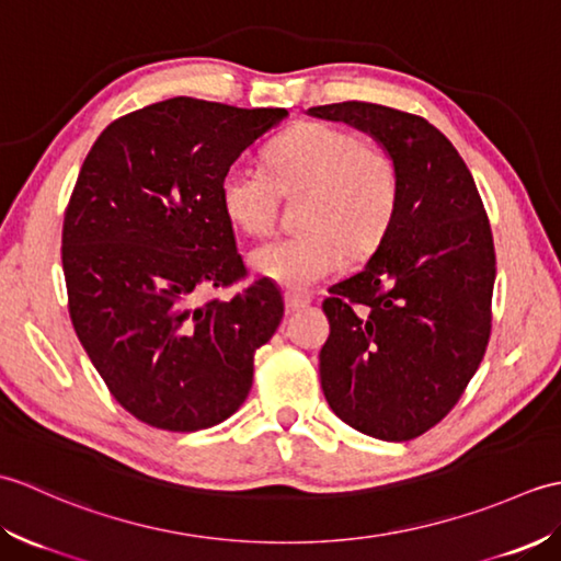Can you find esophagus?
<instances>
[{"label":"esophagus","mask_w":561,"mask_h":561,"mask_svg":"<svg viewBox=\"0 0 561 561\" xmlns=\"http://www.w3.org/2000/svg\"><path fill=\"white\" fill-rule=\"evenodd\" d=\"M311 304V294H301V291H287L284 294V306H287V313H296L301 311Z\"/></svg>","instance_id":"esophagus-1"}]
</instances>
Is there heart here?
Wrapping results in <instances>:
<instances>
[{"instance_id": "heart-1", "label": "heart", "mask_w": 561, "mask_h": 561, "mask_svg": "<svg viewBox=\"0 0 561 561\" xmlns=\"http://www.w3.org/2000/svg\"><path fill=\"white\" fill-rule=\"evenodd\" d=\"M299 202L301 231L260 243L248 255L262 277L308 289L342 270L352 255H368L383 241L400 205V173L388 151L328 123H301L265 149V171L233 163L219 181V205L233 229L267 233L279 193Z\"/></svg>"}]
</instances>
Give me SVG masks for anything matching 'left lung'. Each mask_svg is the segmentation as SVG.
<instances>
[{
  "label": "left lung",
  "mask_w": 561,
  "mask_h": 561,
  "mask_svg": "<svg viewBox=\"0 0 561 561\" xmlns=\"http://www.w3.org/2000/svg\"><path fill=\"white\" fill-rule=\"evenodd\" d=\"M308 115L371 135L398 165L396 221L323 304L320 386L356 432L410 440L453 410L484 356L496 277L490 219L460 153L424 117L364 101Z\"/></svg>",
  "instance_id": "8db88e82"
}]
</instances>
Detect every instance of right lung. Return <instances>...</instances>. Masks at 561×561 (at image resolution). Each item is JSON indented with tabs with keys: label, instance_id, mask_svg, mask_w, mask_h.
I'll return each mask as SVG.
<instances>
[{
	"label": "right lung",
	"instance_id": "right-lung-1",
	"mask_svg": "<svg viewBox=\"0 0 561 561\" xmlns=\"http://www.w3.org/2000/svg\"><path fill=\"white\" fill-rule=\"evenodd\" d=\"M287 115L178 96L111 123L81 165L62 226L69 318L139 422L199 432L248 398L282 296L270 279L224 301L197 294L245 277L219 181Z\"/></svg>",
	"mask_w": 561,
	"mask_h": 561
}]
</instances>
